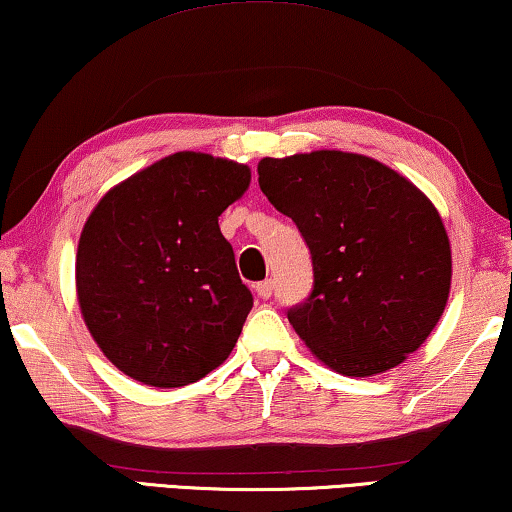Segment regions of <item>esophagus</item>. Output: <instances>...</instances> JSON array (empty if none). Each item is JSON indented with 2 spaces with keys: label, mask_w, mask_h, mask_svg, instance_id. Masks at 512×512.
I'll use <instances>...</instances> for the list:
<instances>
[{
  "label": "esophagus",
  "mask_w": 512,
  "mask_h": 512,
  "mask_svg": "<svg viewBox=\"0 0 512 512\" xmlns=\"http://www.w3.org/2000/svg\"><path fill=\"white\" fill-rule=\"evenodd\" d=\"M272 291H275V284H272V279H265V282L256 284V293H258V298L268 300V298L272 296Z\"/></svg>",
  "instance_id": "1"
}]
</instances>
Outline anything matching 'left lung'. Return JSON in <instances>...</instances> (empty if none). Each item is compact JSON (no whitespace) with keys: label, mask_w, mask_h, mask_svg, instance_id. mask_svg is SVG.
I'll use <instances>...</instances> for the list:
<instances>
[{"label":"left lung","mask_w":512,"mask_h":512,"mask_svg":"<svg viewBox=\"0 0 512 512\" xmlns=\"http://www.w3.org/2000/svg\"><path fill=\"white\" fill-rule=\"evenodd\" d=\"M258 186L293 219L312 254L314 289L289 321L335 373H387L443 317L450 237L433 202L380 160L312 151L258 163Z\"/></svg>","instance_id":"8db88e82"}]
</instances>
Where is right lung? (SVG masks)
I'll use <instances>...</instances> for the list:
<instances>
[{
    "label": "right lung",
    "instance_id": "1",
    "mask_svg": "<svg viewBox=\"0 0 512 512\" xmlns=\"http://www.w3.org/2000/svg\"><path fill=\"white\" fill-rule=\"evenodd\" d=\"M251 170L179 151L97 202L76 249V298L102 354L132 380L198 382L233 352L254 305L219 216Z\"/></svg>",
    "mask_w": 512,
    "mask_h": 512
}]
</instances>
